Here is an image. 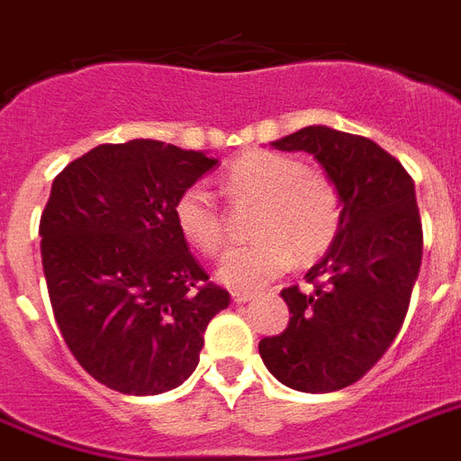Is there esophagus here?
Returning a JSON list of instances; mask_svg holds the SVG:
<instances>
[{"instance_id":"1","label":"esophagus","mask_w":461,"mask_h":461,"mask_svg":"<svg viewBox=\"0 0 461 461\" xmlns=\"http://www.w3.org/2000/svg\"><path fill=\"white\" fill-rule=\"evenodd\" d=\"M233 303H248L255 298V294H248V291H233Z\"/></svg>"}]
</instances>
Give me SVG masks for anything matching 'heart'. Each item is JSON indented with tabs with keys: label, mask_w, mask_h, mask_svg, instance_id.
Returning a JSON list of instances; mask_svg holds the SVG:
<instances>
[{
	"label": "heart",
	"mask_w": 461,
	"mask_h": 461,
	"mask_svg": "<svg viewBox=\"0 0 461 461\" xmlns=\"http://www.w3.org/2000/svg\"><path fill=\"white\" fill-rule=\"evenodd\" d=\"M221 187L235 204H257L252 235L219 264V279L238 291H252L279 276L298 259L312 264L337 242L344 223V199L337 182L305 170L286 153L252 149L221 175ZM175 228L192 248L216 255L226 242V216L204 185H190L173 204Z\"/></svg>",
	"instance_id": "obj_1"
}]
</instances>
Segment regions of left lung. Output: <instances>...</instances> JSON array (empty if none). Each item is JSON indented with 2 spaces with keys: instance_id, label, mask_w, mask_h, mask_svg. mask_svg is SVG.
I'll use <instances>...</instances> for the list:
<instances>
[{
  "instance_id": "8db88e82",
  "label": "left lung",
  "mask_w": 461,
  "mask_h": 461,
  "mask_svg": "<svg viewBox=\"0 0 461 461\" xmlns=\"http://www.w3.org/2000/svg\"><path fill=\"white\" fill-rule=\"evenodd\" d=\"M315 156L344 199L331 249L305 274L315 288H284L291 320L259 341L271 375L291 390L322 394L366 375L402 330L423 255L411 175L375 141L312 124L271 141Z\"/></svg>"
}]
</instances>
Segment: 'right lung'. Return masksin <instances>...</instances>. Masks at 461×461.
<instances>
[{"label":"right lung","instance_id":"right-lung-1","mask_svg":"<svg viewBox=\"0 0 461 461\" xmlns=\"http://www.w3.org/2000/svg\"><path fill=\"white\" fill-rule=\"evenodd\" d=\"M219 160L153 139L101 144L52 182L42 271L62 339L88 375L122 394L175 390L230 295L175 228L182 190Z\"/></svg>","mask_w":461,"mask_h":461}]
</instances>
